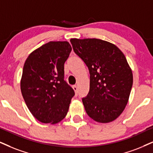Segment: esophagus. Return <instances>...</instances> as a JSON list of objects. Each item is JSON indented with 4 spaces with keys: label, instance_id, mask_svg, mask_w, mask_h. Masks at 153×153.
<instances>
[{
    "label": "esophagus",
    "instance_id": "esophagus-1",
    "mask_svg": "<svg viewBox=\"0 0 153 153\" xmlns=\"http://www.w3.org/2000/svg\"><path fill=\"white\" fill-rule=\"evenodd\" d=\"M73 89L75 91V94H76V95H78V87H77L76 85H74L73 87Z\"/></svg>",
    "mask_w": 153,
    "mask_h": 153
}]
</instances>
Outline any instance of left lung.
I'll list each match as a JSON object with an SVG mask.
<instances>
[{
    "mask_svg": "<svg viewBox=\"0 0 153 153\" xmlns=\"http://www.w3.org/2000/svg\"><path fill=\"white\" fill-rule=\"evenodd\" d=\"M75 53L90 74V91L82 103L88 115L99 123L117 119L128 102L133 73L123 52L100 39H71Z\"/></svg>",
    "mask_w": 153,
    "mask_h": 153,
    "instance_id": "left-lung-1",
    "label": "left lung"
}]
</instances>
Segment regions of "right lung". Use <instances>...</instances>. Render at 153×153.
Listing matches in <instances>:
<instances>
[{
    "label": "right lung",
    "instance_id": "1",
    "mask_svg": "<svg viewBox=\"0 0 153 153\" xmlns=\"http://www.w3.org/2000/svg\"><path fill=\"white\" fill-rule=\"evenodd\" d=\"M71 50L68 42H49L25 61L21 92L29 110L40 122L56 124L67 114L75 94L63 80L64 63Z\"/></svg>",
    "mask_w": 153,
    "mask_h": 153
}]
</instances>
